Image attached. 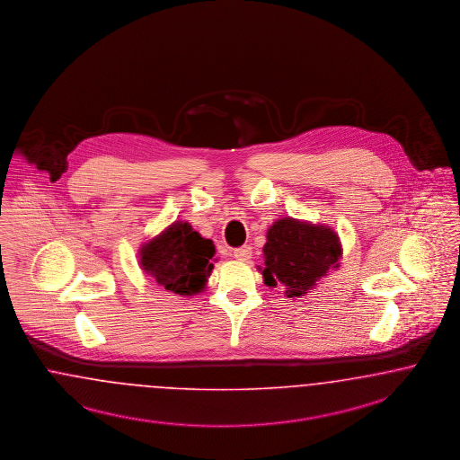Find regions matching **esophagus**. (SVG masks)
<instances>
[{"label": "esophagus", "mask_w": 460, "mask_h": 460, "mask_svg": "<svg viewBox=\"0 0 460 460\" xmlns=\"http://www.w3.org/2000/svg\"><path fill=\"white\" fill-rule=\"evenodd\" d=\"M234 258H236V260H241V261L250 260V258H252V246L243 244V246L236 248V250H234Z\"/></svg>", "instance_id": "esophagus-1"}]
</instances>
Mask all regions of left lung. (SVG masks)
Wrapping results in <instances>:
<instances>
[{
  "label": "left lung",
  "mask_w": 460,
  "mask_h": 460,
  "mask_svg": "<svg viewBox=\"0 0 460 460\" xmlns=\"http://www.w3.org/2000/svg\"><path fill=\"white\" fill-rule=\"evenodd\" d=\"M341 257V239L332 227L284 217L267 231L260 270L269 288L284 286L288 297H301L339 267Z\"/></svg>",
  "instance_id": "left-lung-1"
}]
</instances>
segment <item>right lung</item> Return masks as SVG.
I'll use <instances>...</instances> for the list:
<instances>
[{"label":"right lung","instance_id":"add662e5","mask_svg":"<svg viewBox=\"0 0 460 460\" xmlns=\"http://www.w3.org/2000/svg\"><path fill=\"white\" fill-rule=\"evenodd\" d=\"M216 246L193 231L191 224L172 222L164 231L142 244L140 267L159 286L174 295L193 296L203 291L210 276Z\"/></svg>","mask_w":460,"mask_h":460}]
</instances>
